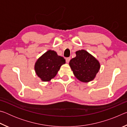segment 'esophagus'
I'll use <instances>...</instances> for the list:
<instances>
[{
    "label": "esophagus",
    "instance_id": "1",
    "mask_svg": "<svg viewBox=\"0 0 127 127\" xmlns=\"http://www.w3.org/2000/svg\"><path fill=\"white\" fill-rule=\"evenodd\" d=\"M70 60V58H66L65 59L66 62V63H68L69 62Z\"/></svg>",
    "mask_w": 127,
    "mask_h": 127
}]
</instances>
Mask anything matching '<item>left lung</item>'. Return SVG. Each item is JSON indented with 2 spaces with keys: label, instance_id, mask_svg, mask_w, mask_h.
<instances>
[{
  "label": "left lung",
  "instance_id": "8db88e82",
  "mask_svg": "<svg viewBox=\"0 0 127 127\" xmlns=\"http://www.w3.org/2000/svg\"><path fill=\"white\" fill-rule=\"evenodd\" d=\"M76 54L69 63L74 76L84 83L94 80L100 69L99 62L83 49L77 51Z\"/></svg>",
  "mask_w": 127,
  "mask_h": 127
}]
</instances>
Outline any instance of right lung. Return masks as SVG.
<instances>
[{
  "mask_svg": "<svg viewBox=\"0 0 127 127\" xmlns=\"http://www.w3.org/2000/svg\"><path fill=\"white\" fill-rule=\"evenodd\" d=\"M65 63L64 58L56 51L49 50L35 62L34 69L37 76L43 82H49L56 76L61 66Z\"/></svg>",
  "mask_w": 127,
  "mask_h": 127,
  "instance_id": "right-lung-1",
  "label": "right lung"
}]
</instances>
